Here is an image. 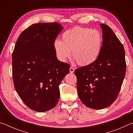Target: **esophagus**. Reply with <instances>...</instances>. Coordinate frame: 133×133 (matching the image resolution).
<instances>
[{
	"label": "esophagus",
	"mask_w": 133,
	"mask_h": 133,
	"mask_svg": "<svg viewBox=\"0 0 133 133\" xmlns=\"http://www.w3.org/2000/svg\"><path fill=\"white\" fill-rule=\"evenodd\" d=\"M69 70H70V73H73L74 71H75V69H74V68H73V67H70Z\"/></svg>",
	"instance_id": "1"
}]
</instances>
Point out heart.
Segmentation results:
<instances>
[{
	"label": "heart",
	"instance_id": "b5f03b06",
	"mask_svg": "<svg viewBox=\"0 0 133 133\" xmlns=\"http://www.w3.org/2000/svg\"><path fill=\"white\" fill-rule=\"evenodd\" d=\"M103 43L102 33L96 29L75 27L63 33L62 41L55 40L53 48L56 57L65 62L72 57L80 66H89L100 54Z\"/></svg>",
	"mask_w": 133,
	"mask_h": 133
}]
</instances>
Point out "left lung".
Masks as SVG:
<instances>
[{
	"mask_svg": "<svg viewBox=\"0 0 133 133\" xmlns=\"http://www.w3.org/2000/svg\"><path fill=\"white\" fill-rule=\"evenodd\" d=\"M103 43L100 54L91 65L77 69L78 97L85 106L103 109L117 97L126 70L125 50L112 29L100 24Z\"/></svg>",
	"mask_w": 133,
	"mask_h": 133,
	"instance_id": "1",
	"label": "left lung"
}]
</instances>
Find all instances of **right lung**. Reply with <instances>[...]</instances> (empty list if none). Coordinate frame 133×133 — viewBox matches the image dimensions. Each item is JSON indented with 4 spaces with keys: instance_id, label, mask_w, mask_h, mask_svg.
Instances as JSON below:
<instances>
[{
    "instance_id": "1",
    "label": "right lung",
    "mask_w": 133,
    "mask_h": 133,
    "mask_svg": "<svg viewBox=\"0 0 133 133\" xmlns=\"http://www.w3.org/2000/svg\"><path fill=\"white\" fill-rule=\"evenodd\" d=\"M63 28L56 23L34 24L18 37L12 54L15 88L30 109L44 112L55 107L60 97L58 85L70 65L56 57L53 42Z\"/></svg>"
}]
</instances>
